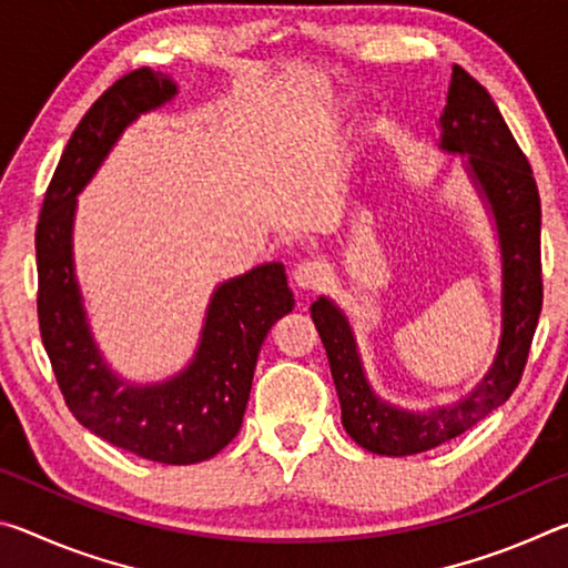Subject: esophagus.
<instances>
[{
	"instance_id": "1",
	"label": "esophagus",
	"mask_w": 568,
	"mask_h": 568,
	"mask_svg": "<svg viewBox=\"0 0 568 568\" xmlns=\"http://www.w3.org/2000/svg\"><path fill=\"white\" fill-rule=\"evenodd\" d=\"M328 281V267L318 261H303L295 265L293 271V283L301 287V291H318V287Z\"/></svg>"
}]
</instances>
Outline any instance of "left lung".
<instances>
[{
	"mask_svg": "<svg viewBox=\"0 0 568 568\" xmlns=\"http://www.w3.org/2000/svg\"><path fill=\"white\" fill-rule=\"evenodd\" d=\"M438 130V150L464 158L470 185L496 230L501 255V335L491 365L466 396L438 408L410 410L373 390L348 315L321 295L311 305V315L328 353L343 428L355 444L378 456L423 454L504 406L521 381L541 315V200L534 172L491 94L458 64L450 74Z\"/></svg>",
	"mask_w": 568,
	"mask_h": 568,
	"instance_id": "1",
	"label": "left lung"
}]
</instances>
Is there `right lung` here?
Instances as JSON below:
<instances>
[{
    "label": "right lung",
    "mask_w": 568,
    "mask_h": 568,
    "mask_svg": "<svg viewBox=\"0 0 568 568\" xmlns=\"http://www.w3.org/2000/svg\"><path fill=\"white\" fill-rule=\"evenodd\" d=\"M175 94L170 74L142 67L92 104L47 187L34 247L42 343L72 416L134 456L187 466L213 458L237 436L257 353L273 323L293 311L295 297L283 263L255 265L215 287L195 353L175 376L134 383L104 358L74 273L77 195L98 175L122 132Z\"/></svg>",
    "instance_id": "1"
}]
</instances>
